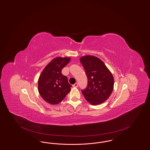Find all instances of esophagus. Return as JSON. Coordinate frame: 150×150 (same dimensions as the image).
Masks as SVG:
<instances>
[{"instance_id":"1","label":"esophagus","mask_w":150,"mask_h":150,"mask_svg":"<svg viewBox=\"0 0 150 150\" xmlns=\"http://www.w3.org/2000/svg\"><path fill=\"white\" fill-rule=\"evenodd\" d=\"M72 87H73V88H78V83H74V85H72Z\"/></svg>"}]
</instances>
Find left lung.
<instances>
[{
  "mask_svg": "<svg viewBox=\"0 0 150 150\" xmlns=\"http://www.w3.org/2000/svg\"><path fill=\"white\" fill-rule=\"evenodd\" d=\"M80 62L88 79L87 87L81 90L85 98L93 105L103 103L109 98L114 88V77L111 72L97 57H81Z\"/></svg>",
  "mask_w": 150,
  "mask_h": 150,
  "instance_id": "1",
  "label": "left lung"
}]
</instances>
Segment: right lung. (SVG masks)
Returning a JSON list of instances; mask_svg holds the SVG:
<instances>
[{
	"instance_id": "1",
	"label": "right lung",
	"mask_w": 150,
	"mask_h": 150,
	"mask_svg": "<svg viewBox=\"0 0 150 150\" xmlns=\"http://www.w3.org/2000/svg\"><path fill=\"white\" fill-rule=\"evenodd\" d=\"M70 61V57H56L42 70L38 80V91L47 103H60L69 93L72 86L62 70Z\"/></svg>"
}]
</instances>
